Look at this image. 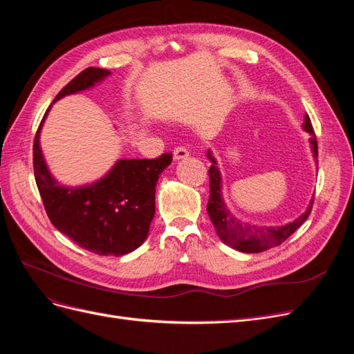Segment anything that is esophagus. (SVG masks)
Here are the masks:
<instances>
[{"label": "esophagus", "instance_id": "34e87169", "mask_svg": "<svg viewBox=\"0 0 354 354\" xmlns=\"http://www.w3.org/2000/svg\"><path fill=\"white\" fill-rule=\"evenodd\" d=\"M173 155H174V159H176V160H180V159H185V158L189 156V151H187V149H186L185 146H180V147H176V149H174Z\"/></svg>", "mask_w": 354, "mask_h": 354}]
</instances>
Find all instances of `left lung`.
I'll list each match as a JSON object with an SVG mask.
<instances>
[{
	"label": "left lung",
	"instance_id": "obj_1",
	"mask_svg": "<svg viewBox=\"0 0 354 354\" xmlns=\"http://www.w3.org/2000/svg\"><path fill=\"white\" fill-rule=\"evenodd\" d=\"M303 130L312 136L308 138V142L310 147H312L315 162L317 164V140L308 115H304ZM207 156L211 160V167L208 171L209 199L207 205V212L212 221L214 229H216L218 234V238L226 245L232 246L233 250L252 254L273 248V246L281 245L283 241H286L307 220L310 211H312L313 199L310 201L306 212H303L301 216L295 218L294 221L283 224V226H261V224L241 221L239 218L233 216L230 209L227 208L226 202L223 199V180L216 158L212 156L211 151L207 152Z\"/></svg>",
	"mask_w": 354,
	"mask_h": 354
}]
</instances>
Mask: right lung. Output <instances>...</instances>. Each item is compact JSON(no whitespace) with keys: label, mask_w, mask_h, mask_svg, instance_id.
Segmentation results:
<instances>
[{"label":"right lung","mask_w":354,"mask_h":354,"mask_svg":"<svg viewBox=\"0 0 354 354\" xmlns=\"http://www.w3.org/2000/svg\"><path fill=\"white\" fill-rule=\"evenodd\" d=\"M109 75L108 69L87 68L56 95L53 103L65 95L93 88ZM50 108L34 140V173L53 226L81 248L99 255L121 257L137 250L146 241L155 216L156 181L171 164L173 155L120 159L108 174L90 185H60L51 176L39 146L41 128Z\"/></svg>","instance_id":"obj_1"}]
</instances>
